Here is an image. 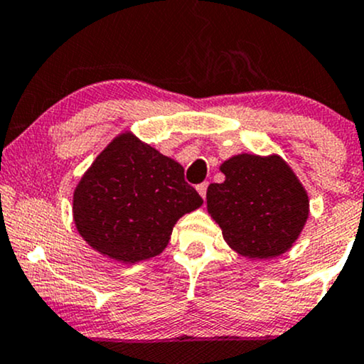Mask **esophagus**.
Listing matches in <instances>:
<instances>
[{
	"mask_svg": "<svg viewBox=\"0 0 364 364\" xmlns=\"http://www.w3.org/2000/svg\"><path fill=\"white\" fill-rule=\"evenodd\" d=\"M207 186H208L207 181H203V183H200V185H196V191H198L202 198H205V195H207Z\"/></svg>",
	"mask_w": 364,
	"mask_h": 364,
	"instance_id": "obj_1",
	"label": "esophagus"
}]
</instances>
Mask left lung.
I'll return each mask as SVG.
<instances>
[{
  "label": "left lung",
  "instance_id": "8db88e82",
  "mask_svg": "<svg viewBox=\"0 0 364 364\" xmlns=\"http://www.w3.org/2000/svg\"><path fill=\"white\" fill-rule=\"evenodd\" d=\"M225 179L207 188V210L237 255L269 260L292 248L310 215L303 183L277 154H237L220 164Z\"/></svg>",
  "mask_w": 364,
  "mask_h": 364
}]
</instances>
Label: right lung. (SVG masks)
Wrapping results in <instances>:
<instances>
[{"label":"right lung","mask_w":364,"mask_h":364,"mask_svg":"<svg viewBox=\"0 0 364 364\" xmlns=\"http://www.w3.org/2000/svg\"><path fill=\"white\" fill-rule=\"evenodd\" d=\"M202 203L179 162L127 129L75 186L73 223L95 252L132 265L164 252L174 224Z\"/></svg>","instance_id":"right-lung-1"}]
</instances>
